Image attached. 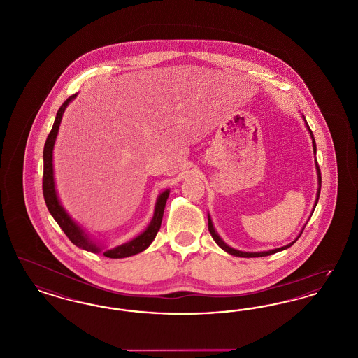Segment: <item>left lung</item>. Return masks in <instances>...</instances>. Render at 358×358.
<instances>
[{"instance_id": "obj_1", "label": "left lung", "mask_w": 358, "mask_h": 358, "mask_svg": "<svg viewBox=\"0 0 358 358\" xmlns=\"http://www.w3.org/2000/svg\"><path fill=\"white\" fill-rule=\"evenodd\" d=\"M303 120H305V117H303ZM305 124H306L307 130H308L310 136H311V141H313V150H314V155H315V154H317L315 139H314V136H313V133H311V130H310V127H308V124H307L306 120H305ZM315 169H317V177H318V189H317V199H315V203H314L313 212H314V209H315V206H317L318 199H320V193H321V171H320V166H318L317 158H315ZM305 227H306V225H305ZM208 229H209V232H210V235H212L213 240L217 243V245H219L222 250H224L225 252H228L229 255L238 256V257H262V256L273 255V254H276V252H279V251L287 250L289 247H291V245H292V244L299 238V236L302 235V232H303V229H305V228H302V231H301V234L298 235V238H295L294 241H291V243L287 244V245L280 247V248H275V250H270V251H262V252H244V251H238V250H235V248L229 247V245H228V244H227V243H225V241L219 236V234L216 232V229H215V227H213V222H212V219H210L209 213H208Z\"/></svg>"}]
</instances>
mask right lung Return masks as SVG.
I'll list each match as a JSON object with an SVG mask.
<instances>
[{
	"mask_svg": "<svg viewBox=\"0 0 358 358\" xmlns=\"http://www.w3.org/2000/svg\"><path fill=\"white\" fill-rule=\"evenodd\" d=\"M78 96V94H73L72 96H69L66 102L62 104V107L59 108L56 118L52 126L51 133L45 141L44 145V152H43V159H44V176H43V194H44V200L47 208L52 215V217L59 224V227L64 231V234L67 235V238L79 248L90 251V252H102L103 255L111 259H122V257H127V256L136 255L142 251H145L153 241L157 232L161 228V222H162V216H164V209L166 205V200L169 197L171 190L166 189L162 193H159V196L157 197L155 206H154L153 219L150 224L148 225V228L139 234L138 236L131 238L130 241L120 244L118 247L110 248V250H103L102 244L94 241L92 238L88 236V234H85V229L75 222L67 210L63 208V205L60 204L57 192H56V185H55V177H53V148H55V142H56V136L59 133V127L62 123L63 114L67 108L69 103L72 102L75 98Z\"/></svg>",
	"mask_w": 358,
	"mask_h": 358,
	"instance_id": "1",
	"label": "right lung"
}]
</instances>
